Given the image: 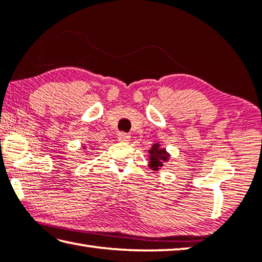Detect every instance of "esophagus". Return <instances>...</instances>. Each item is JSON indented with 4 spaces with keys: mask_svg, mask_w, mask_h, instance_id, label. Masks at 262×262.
Returning <instances> with one entry per match:
<instances>
[{
    "mask_svg": "<svg viewBox=\"0 0 262 262\" xmlns=\"http://www.w3.org/2000/svg\"><path fill=\"white\" fill-rule=\"evenodd\" d=\"M117 138H118V140L123 141V142H129L130 139H131L130 135H127V133H125V132L118 133V137H117Z\"/></svg>",
    "mask_w": 262,
    "mask_h": 262,
    "instance_id": "1",
    "label": "esophagus"
}]
</instances>
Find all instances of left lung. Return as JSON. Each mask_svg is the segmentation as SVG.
Wrapping results in <instances>:
<instances>
[{"instance_id": "1", "label": "left lung", "mask_w": 262, "mask_h": 262, "mask_svg": "<svg viewBox=\"0 0 262 262\" xmlns=\"http://www.w3.org/2000/svg\"><path fill=\"white\" fill-rule=\"evenodd\" d=\"M150 156H149V165L152 170H159L160 167L163 165V162L167 161L169 159V154L165 151V149L160 148V145H152L151 149L149 150Z\"/></svg>"}]
</instances>
